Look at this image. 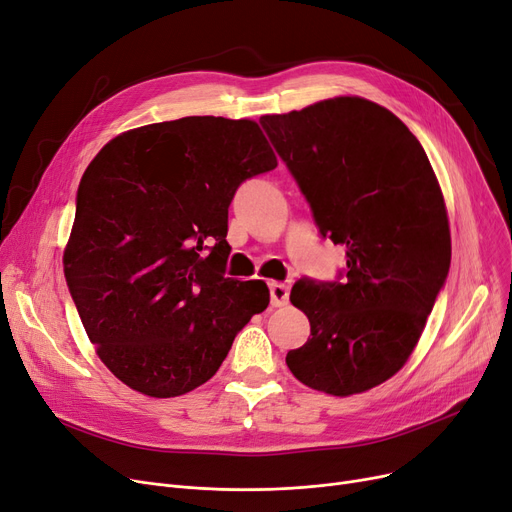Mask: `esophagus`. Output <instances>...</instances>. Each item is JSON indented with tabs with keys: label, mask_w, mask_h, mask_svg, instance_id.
I'll list each match as a JSON object with an SVG mask.
<instances>
[{
	"label": "esophagus",
	"mask_w": 512,
	"mask_h": 512,
	"mask_svg": "<svg viewBox=\"0 0 512 512\" xmlns=\"http://www.w3.org/2000/svg\"><path fill=\"white\" fill-rule=\"evenodd\" d=\"M269 291H271V306L279 308L289 302V285L287 283H271Z\"/></svg>",
	"instance_id": "esophagus-1"
}]
</instances>
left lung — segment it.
I'll use <instances>...</instances> for the list:
<instances>
[{"label": "left lung", "instance_id": "obj_1", "mask_svg": "<svg viewBox=\"0 0 512 512\" xmlns=\"http://www.w3.org/2000/svg\"><path fill=\"white\" fill-rule=\"evenodd\" d=\"M260 125L321 235L348 256L342 281L291 287L310 337L287 352V367L331 396L367 392L404 367L446 283L452 243L440 183L402 120L362 97L266 114Z\"/></svg>", "mask_w": 512, "mask_h": 512}]
</instances>
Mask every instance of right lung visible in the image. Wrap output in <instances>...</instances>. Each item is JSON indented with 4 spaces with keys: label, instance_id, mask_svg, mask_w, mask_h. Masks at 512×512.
Segmentation results:
<instances>
[{
    "label": "right lung",
    "instance_id": "add662e5",
    "mask_svg": "<svg viewBox=\"0 0 512 512\" xmlns=\"http://www.w3.org/2000/svg\"><path fill=\"white\" fill-rule=\"evenodd\" d=\"M277 158L254 120L185 116L106 143L87 166L64 275L97 356L125 385L175 398L206 383L269 306L225 277L237 187Z\"/></svg>",
    "mask_w": 512,
    "mask_h": 512
}]
</instances>
